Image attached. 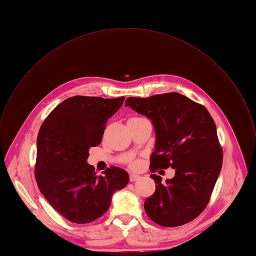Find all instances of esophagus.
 <instances>
[{"mask_svg": "<svg viewBox=\"0 0 256 256\" xmlns=\"http://www.w3.org/2000/svg\"><path fill=\"white\" fill-rule=\"evenodd\" d=\"M140 178V176L139 174H130V182H136Z\"/></svg>", "mask_w": 256, "mask_h": 256, "instance_id": "obj_1", "label": "esophagus"}]
</instances>
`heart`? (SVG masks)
<instances>
[{
  "label": "heart",
  "instance_id": "obj_1",
  "mask_svg": "<svg viewBox=\"0 0 256 256\" xmlns=\"http://www.w3.org/2000/svg\"><path fill=\"white\" fill-rule=\"evenodd\" d=\"M139 120H144V118L134 117V118H131L129 121H139ZM129 166H130V168H131V169L136 170V169H139V168H140V166H141V162H140V160H136V159H134V160H131V161L129 162Z\"/></svg>",
  "mask_w": 256,
  "mask_h": 256
}]
</instances>
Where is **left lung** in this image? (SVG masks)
Returning <instances> with one entry per match:
<instances>
[{
    "instance_id": "left-lung-1",
    "label": "left lung",
    "mask_w": 256,
    "mask_h": 256,
    "mask_svg": "<svg viewBox=\"0 0 256 256\" xmlns=\"http://www.w3.org/2000/svg\"><path fill=\"white\" fill-rule=\"evenodd\" d=\"M125 106L148 117L155 129L150 170L172 168L162 184L156 174L155 192L146 198L147 216L162 226L192 222L210 202L222 165L216 126L206 108L176 92L148 98L129 97Z\"/></svg>"
}]
</instances>
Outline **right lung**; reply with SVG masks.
Listing matches in <instances>:
<instances>
[{
    "instance_id": "obj_1",
    "label": "right lung",
    "mask_w": 256,
    "mask_h": 256,
    "mask_svg": "<svg viewBox=\"0 0 256 256\" xmlns=\"http://www.w3.org/2000/svg\"><path fill=\"white\" fill-rule=\"evenodd\" d=\"M125 97L72 96L44 121L36 140L34 176L50 206L74 224H89L109 208L112 196L129 182L128 172L111 167L97 176L87 163L90 147L101 143L107 120Z\"/></svg>"
}]
</instances>
